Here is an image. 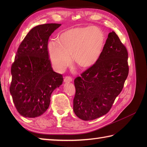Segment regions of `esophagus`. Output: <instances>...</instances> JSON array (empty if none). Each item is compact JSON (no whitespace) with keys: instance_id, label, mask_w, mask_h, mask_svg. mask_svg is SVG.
<instances>
[{"instance_id":"esophagus-1","label":"esophagus","mask_w":147,"mask_h":147,"mask_svg":"<svg viewBox=\"0 0 147 147\" xmlns=\"http://www.w3.org/2000/svg\"><path fill=\"white\" fill-rule=\"evenodd\" d=\"M64 81L65 83H69V82H71L72 81H73V80H72L71 78L69 76H65L64 78Z\"/></svg>"}]
</instances>
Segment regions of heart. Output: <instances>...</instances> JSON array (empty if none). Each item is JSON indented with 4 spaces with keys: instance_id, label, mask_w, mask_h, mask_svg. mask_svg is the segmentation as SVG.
Segmentation results:
<instances>
[{
    "instance_id": "heart-1",
    "label": "heart",
    "mask_w": 147,
    "mask_h": 147,
    "mask_svg": "<svg viewBox=\"0 0 147 147\" xmlns=\"http://www.w3.org/2000/svg\"><path fill=\"white\" fill-rule=\"evenodd\" d=\"M105 35L98 28H73L61 33L56 42L48 44V52L52 65L62 71L71 62L82 69H88L98 61L104 50Z\"/></svg>"
}]
</instances>
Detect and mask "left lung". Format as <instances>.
I'll return each mask as SVG.
<instances>
[{"label": "left lung", "instance_id": "1", "mask_svg": "<svg viewBox=\"0 0 147 147\" xmlns=\"http://www.w3.org/2000/svg\"><path fill=\"white\" fill-rule=\"evenodd\" d=\"M127 57L116 33H109L96 63L74 80L73 111L78 117L92 121L110 111L128 75Z\"/></svg>", "mask_w": 147, "mask_h": 147}]
</instances>
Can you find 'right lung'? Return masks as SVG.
<instances>
[{
	"instance_id": "add662e5",
	"label": "right lung",
	"mask_w": 147,
	"mask_h": 147,
	"mask_svg": "<svg viewBox=\"0 0 147 147\" xmlns=\"http://www.w3.org/2000/svg\"><path fill=\"white\" fill-rule=\"evenodd\" d=\"M61 25L49 23L33 28L18 49L11 67L10 93L18 112L24 117L44 113L52 92L63 82L61 74L53 70L47 49L50 36Z\"/></svg>"
}]
</instances>
